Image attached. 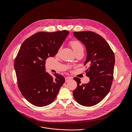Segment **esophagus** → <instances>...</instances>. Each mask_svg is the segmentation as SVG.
Returning <instances> with one entry per match:
<instances>
[{
    "label": "esophagus",
    "mask_w": 132,
    "mask_h": 132,
    "mask_svg": "<svg viewBox=\"0 0 132 132\" xmlns=\"http://www.w3.org/2000/svg\"><path fill=\"white\" fill-rule=\"evenodd\" d=\"M72 79V77H65V82H67L69 81L70 80H71V79Z\"/></svg>",
    "instance_id": "34e87169"
}]
</instances>
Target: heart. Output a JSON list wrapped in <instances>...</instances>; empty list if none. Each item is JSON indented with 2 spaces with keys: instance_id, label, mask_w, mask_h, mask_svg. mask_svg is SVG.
Instances as JSON below:
<instances>
[{
  "instance_id": "1",
  "label": "heart",
  "mask_w": 132,
  "mask_h": 132,
  "mask_svg": "<svg viewBox=\"0 0 132 132\" xmlns=\"http://www.w3.org/2000/svg\"><path fill=\"white\" fill-rule=\"evenodd\" d=\"M70 45L75 53L83 50V47L82 44L78 40L71 41Z\"/></svg>"
}]
</instances>
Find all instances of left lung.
<instances>
[{
  "instance_id": "obj_1",
  "label": "left lung",
  "mask_w": 132,
  "mask_h": 132,
  "mask_svg": "<svg viewBox=\"0 0 132 132\" xmlns=\"http://www.w3.org/2000/svg\"><path fill=\"white\" fill-rule=\"evenodd\" d=\"M74 36L86 47L87 57L84 65H89L86 75L90 81L81 85L80 79L74 78L77 87L73 94L79 104L93 106L102 101L110 90L113 79L114 54L106 40L94 32H74Z\"/></svg>"
}]
</instances>
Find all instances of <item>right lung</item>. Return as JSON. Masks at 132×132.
<instances>
[{
  "instance_id": "1",
  "label": "right lung",
  "mask_w": 132,
  "mask_h": 132,
  "mask_svg": "<svg viewBox=\"0 0 132 132\" xmlns=\"http://www.w3.org/2000/svg\"><path fill=\"white\" fill-rule=\"evenodd\" d=\"M69 32H39L22 43L14 62L19 89L31 104L44 107L52 103L65 82L63 76L46 72L45 61L54 57Z\"/></svg>"
}]
</instances>
